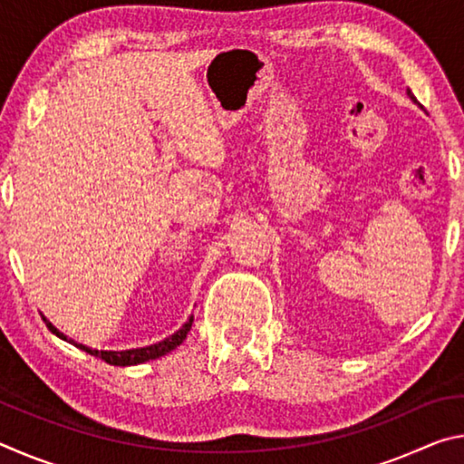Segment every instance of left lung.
I'll return each instance as SVG.
<instances>
[{
    "label": "left lung",
    "instance_id": "left-lung-1",
    "mask_svg": "<svg viewBox=\"0 0 464 464\" xmlns=\"http://www.w3.org/2000/svg\"><path fill=\"white\" fill-rule=\"evenodd\" d=\"M407 96H410V100H413L415 104H418V100H415V96H413V93H411V90H410V88H407Z\"/></svg>",
    "mask_w": 464,
    "mask_h": 464
}]
</instances>
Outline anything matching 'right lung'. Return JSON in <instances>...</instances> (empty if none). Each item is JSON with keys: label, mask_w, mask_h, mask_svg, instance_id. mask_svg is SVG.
Wrapping results in <instances>:
<instances>
[{"label": "right lung", "mask_w": 464, "mask_h": 464, "mask_svg": "<svg viewBox=\"0 0 464 464\" xmlns=\"http://www.w3.org/2000/svg\"><path fill=\"white\" fill-rule=\"evenodd\" d=\"M43 319H44L46 327H49L54 335L61 337V340L69 342V343L77 345V348L83 350V352H88V354L96 356V358H100V360H104V362L112 364V366H135V364L147 362V360L161 358V356L169 354L171 350H176L178 345L186 340L188 332H190V329H192L194 315H190V319H188L186 324H184L182 327H179L176 334H171L169 337H166V340H161V342H157V343H151V345H145V348H132V350H96V348H90V345L77 343V342L72 340V337H67L65 334L59 332V329L54 327V325L51 324V321L46 319L44 315H43Z\"/></svg>", "instance_id": "right-lung-1"}]
</instances>
